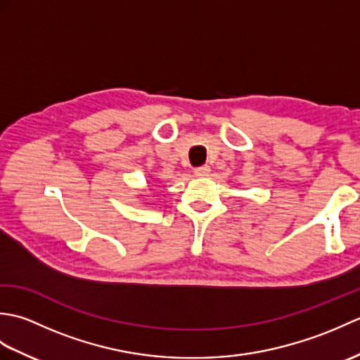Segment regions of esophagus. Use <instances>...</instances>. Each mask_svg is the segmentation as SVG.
I'll return each instance as SVG.
<instances>
[{"mask_svg":"<svg viewBox=\"0 0 360 360\" xmlns=\"http://www.w3.org/2000/svg\"><path fill=\"white\" fill-rule=\"evenodd\" d=\"M210 173V167L209 165H202L195 168V174L196 176H207Z\"/></svg>","mask_w":360,"mask_h":360,"instance_id":"34e87169","label":"esophagus"}]
</instances>
